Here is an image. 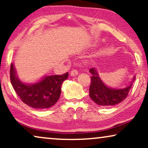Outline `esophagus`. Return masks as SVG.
I'll use <instances>...</instances> for the list:
<instances>
[{"label":"esophagus","instance_id":"1","mask_svg":"<svg viewBox=\"0 0 148 148\" xmlns=\"http://www.w3.org/2000/svg\"><path fill=\"white\" fill-rule=\"evenodd\" d=\"M77 74H78V71L77 70H75V69L72 70L71 71V73H70V75L72 76V77L77 75Z\"/></svg>","mask_w":148,"mask_h":148}]
</instances>
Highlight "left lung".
<instances>
[{
  "mask_svg": "<svg viewBox=\"0 0 148 148\" xmlns=\"http://www.w3.org/2000/svg\"><path fill=\"white\" fill-rule=\"evenodd\" d=\"M89 71L92 75L91 77L90 96L96 104L102 106H112L124 100L135 79L134 75L131 82L125 88H113L106 86L102 82L96 68L90 69Z\"/></svg>",
  "mask_w": 148,
  "mask_h": 148,
  "instance_id": "obj_1",
  "label": "left lung"
}]
</instances>
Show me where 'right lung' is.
I'll return each mask as SVG.
<instances>
[{
    "instance_id": "right-lung-1",
    "label": "right lung",
    "mask_w": 148,
    "mask_h": 148,
    "mask_svg": "<svg viewBox=\"0 0 148 148\" xmlns=\"http://www.w3.org/2000/svg\"><path fill=\"white\" fill-rule=\"evenodd\" d=\"M69 73L62 75H46L37 82L26 84L19 79L13 63L11 64L10 78L14 90L21 100L32 108L46 109L54 106L60 98L62 82Z\"/></svg>"
}]
</instances>
